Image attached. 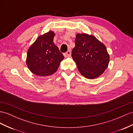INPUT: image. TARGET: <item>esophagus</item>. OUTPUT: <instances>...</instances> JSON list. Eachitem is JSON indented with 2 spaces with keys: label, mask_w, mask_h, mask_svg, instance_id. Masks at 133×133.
I'll use <instances>...</instances> for the list:
<instances>
[{
  "label": "esophagus",
  "mask_w": 133,
  "mask_h": 133,
  "mask_svg": "<svg viewBox=\"0 0 133 133\" xmlns=\"http://www.w3.org/2000/svg\"><path fill=\"white\" fill-rule=\"evenodd\" d=\"M71 50H68L67 52H66L64 54V56H65L66 57H70L71 56Z\"/></svg>",
  "instance_id": "obj_1"
}]
</instances>
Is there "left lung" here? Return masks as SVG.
<instances>
[{
    "label": "left lung",
    "mask_w": 133,
    "mask_h": 133,
    "mask_svg": "<svg viewBox=\"0 0 133 133\" xmlns=\"http://www.w3.org/2000/svg\"><path fill=\"white\" fill-rule=\"evenodd\" d=\"M75 43L72 57L80 74L89 79L101 76L110 62L105 46L94 36L87 34H76Z\"/></svg>",
    "instance_id": "obj_1"
}]
</instances>
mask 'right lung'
I'll list each match as a JSON object with an SVG mask.
<instances>
[{
    "label": "right lung",
    "mask_w": 133,
    "mask_h": 133,
    "mask_svg": "<svg viewBox=\"0 0 133 133\" xmlns=\"http://www.w3.org/2000/svg\"><path fill=\"white\" fill-rule=\"evenodd\" d=\"M55 34L49 31L37 37L28 50L26 64L32 73L48 76L56 72L64 57L55 44Z\"/></svg>",
    "instance_id": "add662e5"
}]
</instances>
